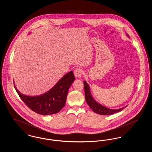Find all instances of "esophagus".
<instances>
[{
	"mask_svg": "<svg viewBox=\"0 0 152 152\" xmlns=\"http://www.w3.org/2000/svg\"><path fill=\"white\" fill-rule=\"evenodd\" d=\"M74 75L77 78H80L81 76L82 75V71L80 68H76L74 71Z\"/></svg>",
	"mask_w": 152,
	"mask_h": 152,
	"instance_id": "1",
	"label": "esophagus"
}]
</instances>
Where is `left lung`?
Instances as JSON below:
<instances>
[{"label": "left lung", "mask_w": 152, "mask_h": 152, "mask_svg": "<svg viewBox=\"0 0 152 152\" xmlns=\"http://www.w3.org/2000/svg\"><path fill=\"white\" fill-rule=\"evenodd\" d=\"M127 36H128V35H127ZM84 87L85 90V99L87 101V104L94 112L97 114L101 115H110L121 111L123 109L126 107L117 109L108 108L95 101L91 93L90 87L86 81H84Z\"/></svg>", "instance_id": "8db88e82"}]
</instances>
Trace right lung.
<instances>
[{
  "instance_id": "obj_1",
  "label": "right lung",
  "mask_w": 152,
  "mask_h": 152,
  "mask_svg": "<svg viewBox=\"0 0 152 152\" xmlns=\"http://www.w3.org/2000/svg\"><path fill=\"white\" fill-rule=\"evenodd\" d=\"M75 79L73 71L67 73L56 85L45 94L29 96L15 88L24 104L32 111L44 116L57 113L65 105L69 88Z\"/></svg>"
}]
</instances>
